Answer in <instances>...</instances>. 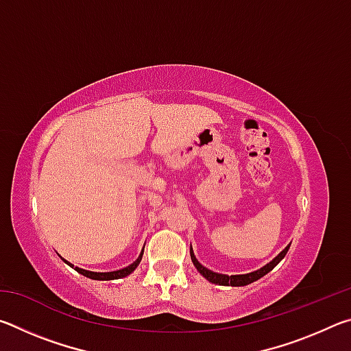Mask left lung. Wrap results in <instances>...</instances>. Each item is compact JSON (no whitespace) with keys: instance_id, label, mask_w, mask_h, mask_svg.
I'll return each instance as SVG.
<instances>
[{"instance_id":"1","label":"left lung","mask_w":351,"mask_h":351,"mask_svg":"<svg viewBox=\"0 0 351 351\" xmlns=\"http://www.w3.org/2000/svg\"><path fill=\"white\" fill-rule=\"evenodd\" d=\"M288 249H289V246L285 247L283 251H282L280 254H278L274 260L269 261V263L266 265V266H263V268H261V269L254 271V272H249V274H241V276H224V274H217V272H213V271H210V269L204 268V266L201 265L197 258H195L192 249H190V257H192V261H193L195 268H197V269L199 271V274L204 276L209 282L215 283V285H223V287H245V285H249V283H252V282H255V280H258L260 277L266 276L269 271L274 269L276 266H277L278 263H280L285 255H287Z\"/></svg>"}]
</instances>
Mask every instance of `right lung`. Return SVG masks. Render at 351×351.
I'll return each mask as SVG.
<instances>
[{
  "mask_svg": "<svg viewBox=\"0 0 351 351\" xmlns=\"http://www.w3.org/2000/svg\"><path fill=\"white\" fill-rule=\"evenodd\" d=\"M142 260V254L139 255V258L134 261L133 265H130V266H127V268H123V269H121V271H112V272H91V271H85V269H82V268H74L73 265L71 263H68L66 260V263L69 265V266H73V268L77 271V272H80L82 276H85V277H88V278H93V280H116V278H122V277H125V276H128V274H132V272L138 268V265H139V261Z\"/></svg>",
  "mask_w": 351,
  "mask_h": 351,
  "instance_id": "obj_1",
  "label": "right lung"
}]
</instances>
